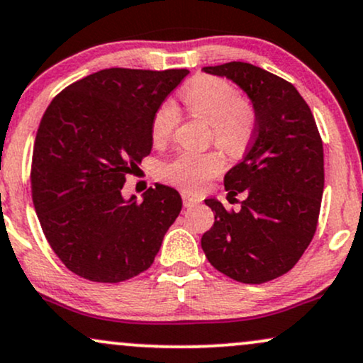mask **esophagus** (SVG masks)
Returning a JSON list of instances; mask_svg holds the SVG:
<instances>
[{"mask_svg": "<svg viewBox=\"0 0 363 363\" xmlns=\"http://www.w3.org/2000/svg\"><path fill=\"white\" fill-rule=\"evenodd\" d=\"M182 200H183V206L185 207H194V206H197V203L202 202V199L197 197V195L186 194V191H183L182 194Z\"/></svg>", "mask_w": 363, "mask_h": 363, "instance_id": "obj_1", "label": "esophagus"}]
</instances>
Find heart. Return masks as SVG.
<instances>
[{
  "instance_id": "1",
  "label": "heart",
  "mask_w": 363,
  "mask_h": 363,
  "mask_svg": "<svg viewBox=\"0 0 363 363\" xmlns=\"http://www.w3.org/2000/svg\"><path fill=\"white\" fill-rule=\"evenodd\" d=\"M182 100L190 112L211 123L214 140L228 152H240L248 144L255 125L253 110L241 101L240 91L229 81L212 76L197 78L183 89ZM177 122V106L166 101L152 117V140L166 143ZM223 169L224 160L219 152L180 151L161 166V178L185 191H199Z\"/></svg>"
}]
</instances>
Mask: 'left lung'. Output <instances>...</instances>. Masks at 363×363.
<instances>
[{
	"label": "left lung",
	"instance_id": "8db88e82",
	"mask_svg": "<svg viewBox=\"0 0 363 363\" xmlns=\"http://www.w3.org/2000/svg\"><path fill=\"white\" fill-rule=\"evenodd\" d=\"M202 71L231 79L255 112L253 143L224 177L228 199H246L238 212L206 199L216 220L202 236V250L229 279L268 282L299 262L316 233L325 190L321 138L308 104L289 81L248 62Z\"/></svg>",
	"mask_w": 363,
	"mask_h": 363
}]
</instances>
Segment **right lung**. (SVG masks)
<instances>
[{
  "instance_id": "1",
  "label": "right lung",
  "mask_w": 363,
  "mask_h": 363,
  "mask_svg": "<svg viewBox=\"0 0 363 363\" xmlns=\"http://www.w3.org/2000/svg\"><path fill=\"white\" fill-rule=\"evenodd\" d=\"M186 69L112 67L62 89L47 106L32 157V199L50 248L76 275L117 284L155 262L182 211L172 186L125 199V174L151 152L156 110Z\"/></svg>"
}]
</instances>
